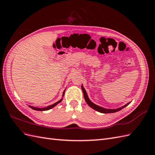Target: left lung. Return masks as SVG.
Here are the masks:
<instances>
[{
	"instance_id": "8db88e82",
	"label": "left lung",
	"mask_w": 155,
	"mask_h": 155,
	"mask_svg": "<svg viewBox=\"0 0 155 155\" xmlns=\"http://www.w3.org/2000/svg\"><path fill=\"white\" fill-rule=\"evenodd\" d=\"M81 88H82V91H83V95H84V97H85V100L87 102V104L90 106L91 108H92L93 109L96 110V111H98L101 112V113H104V114H107V113H114V112H118L120 110H121L122 109H124V107H125L126 106H127L130 103H128V104H127L126 105H124L123 107H120V108H118V109H105V108H103L100 106H98L96 104H94V103H92L90 100H89V98L88 97V95L87 94V92L85 91V89L84 88L83 85H81Z\"/></svg>"
}]
</instances>
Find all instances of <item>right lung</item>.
I'll return each mask as SVG.
<instances>
[{
  "label": "right lung",
  "mask_w": 155,
  "mask_h": 155,
  "mask_svg": "<svg viewBox=\"0 0 155 155\" xmlns=\"http://www.w3.org/2000/svg\"><path fill=\"white\" fill-rule=\"evenodd\" d=\"M64 92H65V90H64V92H63V96H64ZM62 100H63V98H62V99H61L59 101H57V102H56V103H55V104H52V105H49V106L46 107H44V108H37V107H33V106H30V105H29V107H30V108H31L32 109L35 110H39V111L48 110H49V109H52L53 107H54L55 106L57 105L58 104H59V103H60L61 101Z\"/></svg>",
  "instance_id": "add662e5"
}]
</instances>
